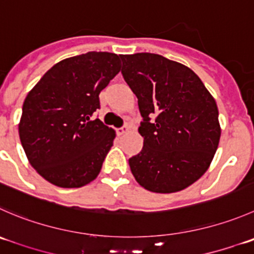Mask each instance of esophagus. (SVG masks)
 <instances>
[{"label": "esophagus", "instance_id": "34e87169", "mask_svg": "<svg viewBox=\"0 0 254 254\" xmlns=\"http://www.w3.org/2000/svg\"><path fill=\"white\" fill-rule=\"evenodd\" d=\"M129 132V125H124V127H122L120 129H118V134L119 135H125Z\"/></svg>", "mask_w": 254, "mask_h": 254}]
</instances>
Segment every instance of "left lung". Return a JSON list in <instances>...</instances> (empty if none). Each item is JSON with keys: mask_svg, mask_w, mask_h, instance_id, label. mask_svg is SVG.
Returning a JSON list of instances; mask_svg holds the SVG:
<instances>
[{"mask_svg": "<svg viewBox=\"0 0 254 254\" xmlns=\"http://www.w3.org/2000/svg\"><path fill=\"white\" fill-rule=\"evenodd\" d=\"M123 77L137 97L144 146L129 159L140 186L171 193L197 181L218 147V109L193 70L160 54L120 56Z\"/></svg>", "mask_w": 254, "mask_h": 254, "instance_id": "8db88e82", "label": "left lung"}]
</instances>
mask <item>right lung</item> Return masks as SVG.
Segmentation results:
<instances>
[{
  "label": "right lung",
  "mask_w": 254,
  "mask_h": 254,
  "mask_svg": "<svg viewBox=\"0 0 254 254\" xmlns=\"http://www.w3.org/2000/svg\"><path fill=\"white\" fill-rule=\"evenodd\" d=\"M120 58L88 52L54 64L27 94L18 124L29 164L64 189L97 179L115 131L99 119V94L120 72Z\"/></svg>",
  "instance_id": "1"
}]
</instances>
